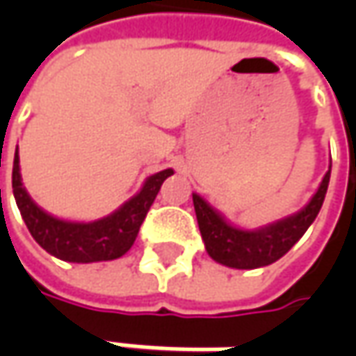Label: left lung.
<instances>
[{"instance_id":"1","label":"left lung","mask_w":356,"mask_h":356,"mask_svg":"<svg viewBox=\"0 0 356 356\" xmlns=\"http://www.w3.org/2000/svg\"><path fill=\"white\" fill-rule=\"evenodd\" d=\"M329 178L331 166L323 176L321 184L313 194V198L307 202V206H303L297 213L255 229H243L229 224L202 196L192 194L200 234L208 255L213 261L234 269H255L277 261L315 222L329 188Z\"/></svg>"}]
</instances>
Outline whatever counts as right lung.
Here are the masks:
<instances>
[{
  "label": "right lung",
  "mask_w": 356,
  "mask_h": 356,
  "mask_svg": "<svg viewBox=\"0 0 356 356\" xmlns=\"http://www.w3.org/2000/svg\"><path fill=\"white\" fill-rule=\"evenodd\" d=\"M172 174L174 170L166 168L148 176L140 192L106 218L95 222H71L51 216L31 200L21 182L19 152L15 148L13 196L29 234L45 252L71 264L111 261L122 257L132 248L160 186Z\"/></svg>",
  "instance_id": "add662e5"
}]
</instances>
